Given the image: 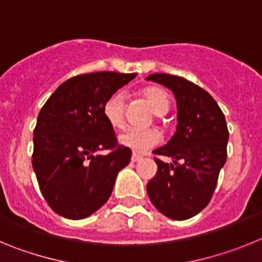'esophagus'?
Instances as JSON below:
<instances>
[{"label": "esophagus", "instance_id": "1", "mask_svg": "<svg viewBox=\"0 0 262 262\" xmlns=\"http://www.w3.org/2000/svg\"><path fill=\"white\" fill-rule=\"evenodd\" d=\"M142 159H143L142 156H139V155L134 154L133 157H131V161H133V163H138V161H140Z\"/></svg>", "mask_w": 262, "mask_h": 262}]
</instances>
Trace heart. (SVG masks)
Returning <instances> with one entry per match:
<instances>
[{
    "mask_svg": "<svg viewBox=\"0 0 262 262\" xmlns=\"http://www.w3.org/2000/svg\"><path fill=\"white\" fill-rule=\"evenodd\" d=\"M143 96L155 111V114L164 115L169 110V96L165 90L160 88H147ZM103 114L108 123L114 128H123L126 124V98L123 93H115L106 101L103 106ZM161 142V134L155 128L138 129L128 128L119 135V143L133 149L136 154H145L151 148L156 147Z\"/></svg>",
    "mask_w": 262,
    "mask_h": 262,
    "instance_id": "heart-1",
    "label": "heart"
}]
</instances>
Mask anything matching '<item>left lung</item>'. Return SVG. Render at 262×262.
<instances>
[{
    "label": "left lung",
    "mask_w": 262,
    "mask_h": 262,
    "mask_svg": "<svg viewBox=\"0 0 262 262\" xmlns=\"http://www.w3.org/2000/svg\"><path fill=\"white\" fill-rule=\"evenodd\" d=\"M147 80L170 89L177 101L174 135L155 155L157 173L147 184L151 202L165 216L185 221L211 201L219 172L226 164L228 128L221 107L205 89L184 77L155 73Z\"/></svg>",
    "instance_id": "obj_1"
}]
</instances>
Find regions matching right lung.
Segmentation results:
<instances>
[{
	"instance_id": "add662e5",
	"label": "right lung",
	"mask_w": 262,
	"mask_h": 262,
	"mask_svg": "<svg viewBox=\"0 0 262 262\" xmlns=\"http://www.w3.org/2000/svg\"><path fill=\"white\" fill-rule=\"evenodd\" d=\"M135 73L96 72L76 76L47 99L34 129L32 168L51 209L84 219L107 202L131 149L118 145L103 106ZM108 149L107 155H98Z\"/></svg>"
}]
</instances>
